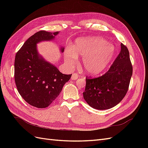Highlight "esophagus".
I'll use <instances>...</instances> for the list:
<instances>
[{"instance_id":"obj_1","label":"esophagus","mask_w":148,"mask_h":148,"mask_svg":"<svg viewBox=\"0 0 148 148\" xmlns=\"http://www.w3.org/2000/svg\"><path fill=\"white\" fill-rule=\"evenodd\" d=\"M78 78V75L77 74V73H73L72 75H71V79H73V80L77 79Z\"/></svg>"}]
</instances>
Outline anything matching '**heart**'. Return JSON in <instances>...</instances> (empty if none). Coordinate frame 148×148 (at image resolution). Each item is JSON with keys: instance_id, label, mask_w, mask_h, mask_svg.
Returning a JSON list of instances; mask_svg holds the SVG:
<instances>
[{"instance_id": "1", "label": "heart", "mask_w": 148, "mask_h": 148, "mask_svg": "<svg viewBox=\"0 0 148 148\" xmlns=\"http://www.w3.org/2000/svg\"><path fill=\"white\" fill-rule=\"evenodd\" d=\"M115 52V46L99 37L88 36L76 40L73 47L64 52V60L70 68L78 62V56H83L82 64L86 72L91 75L101 73L110 64Z\"/></svg>"}]
</instances>
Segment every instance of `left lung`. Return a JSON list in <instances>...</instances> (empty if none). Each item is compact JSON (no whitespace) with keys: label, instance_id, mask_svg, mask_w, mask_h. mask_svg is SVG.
Listing matches in <instances>:
<instances>
[{"label":"left lung","instance_id":"1","mask_svg":"<svg viewBox=\"0 0 148 148\" xmlns=\"http://www.w3.org/2000/svg\"><path fill=\"white\" fill-rule=\"evenodd\" d=\"M120 46V53L107 72L96 78H86L83 97L94 109L106 110L114 107L127 92L133 67L127 47L123 44Z\"/></svg>","mask_w":148,"mask_h":148}]
</instances>
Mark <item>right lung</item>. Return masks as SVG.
<instances>
[{
	"instance_id": "add662e5",
	"label": "right lung",
	"mask_w": 148,
	"mask_h": 148,
	"mask_svg": "<svg viewBox=\"0 0 148 148\" xmlns=\"http://www.w3.org/2000/svg\"><path fill=\"white\" fill-rule=\"evenodd\" d=\"M59 31H40L28 38L17 52L15 59V81L21 96L37 108L48 107L59 95L71 75L62 73L39 53L37 44L52 41ZM60 52L64 47H60Z\"/></svg>"
}]
</instances>
